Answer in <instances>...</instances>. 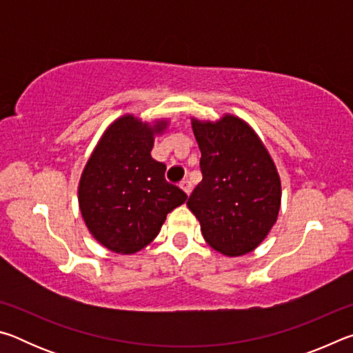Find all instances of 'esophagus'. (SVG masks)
Segmentation results:
<instances>
[{
  "mask_svg": "<svg viewBox=\"0 0 353 353\" xmlns=\"http://www.w3.org/2000/svg\"><path fill=\"white\" fill-rule=\"evenodd\" d=\"M181 188H182L187 194L191 193V182L188 181V179H187V181H182V182H181Z\"/></svg>",
  "mask_w": 353,
  "mask_h": 353,
  "instance_id": "obj_1",
  "label": "esophagus"
}]
</instances>
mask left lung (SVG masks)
I'll list each match as a JSON object with an SVG mask.
<instances>
[{"label": "left lung", "mask_w": 353, "mask_h": 353, "mask_svg": "<svg viewBox=\"0 0 353 353\" xmlns=\"http://www.w3.org/2000/svg\"><path fill=\"white\" fill-rule=\"evenodd\" d=\"M201 149L202 182L187 205L201 223L204 240L227 256L259 246L276 224L282 185L274 160L241 118L191 119Z\"/></svg>", "instance_id": "obj_1"}]
</instances>
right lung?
<instances>
[{
    "label": "right lung",
    "instance_id": "obj_1",
    "mask_svg": "<svg viewBox=\"0 0 353 353\" xmlns=\"http://www.w3.org/2000/svg\"><path fill=\"white\" fill-rule=\"evenodd\" d=\"M168 126H152L134 115L113 121L101 137L82 171L77 198L94 240L112 252L129 255L159 235L166 214L188 196L166 182L165 163L151 157L154 135Z\"/></svg>",
    "mask_w": 353,
    "mask_h": 353
}]
</instances>
